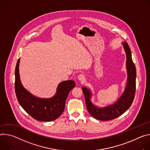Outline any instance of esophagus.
Instances as JSON below:
<instances>
[{"label": "esophagus", "instance_id": "34e87169", "mask_svg": "<svg viewBox=\"0 0 150 150\" xmlns=\"http://www.w3.org/2000/svg\"><path fill=\"white\" fill-rule=\"evenodd\" d=\"M78 79L81 82V83H83L85 80V77L83 74H80L78 76Z\"/></svg>", "mask_w": 150, "mask_h": 150}]
</instances>
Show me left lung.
<instances>
[{"instance_id":"obj_1","label":"left lung","mask_w":150,"mask_h":150,"mask_svg":"<svg viewBox=\"0 0 150 150\" xmlns=\"http://www.w3.org/2000/svg\"><path fill=\"white\" fill-rule=\"evenodd\" d=\"M123 48L126 55V69L127 73V83L125 91L121 96L113 104L104 107H99L91 102L92 93L89 89L83 87L86 105L90 114L95 119L102 121H107L117 118L123 114L130 107L135 97L136 90L137 71L135 65L132 61L130 47L125 42Z\"/></svg>"}]
</instances>
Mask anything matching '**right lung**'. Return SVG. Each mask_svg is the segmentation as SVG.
Masks as SVG:
<instances>
[{"label": "right lung", "mask_w": 150, "mask_h": 150, "mask_svg": "<svg viewBox=\"0 0 150 150\" xmlns=\"http://www.w3.org/2000/svg\"><path fill=\"white\" fill-rule=\"evenodd\" d=\"M20 58L16 65L15 71V90L20 105L31 117L43 122L53 121L62 114L65 108L67 98L76 86L73 80H65L59 83L54 96L50 98L35 96L23 86L19 73Z\"/></svg>", "instance_id": "obj_1"}]
</instances>
